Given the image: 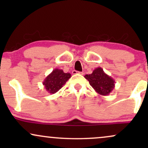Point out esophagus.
<instances>
[{"label": "esophagus", "mask_w": 148, "mask_h": 148, "mask_svg": "<svg viewBox=\"0 0 148 148\" xmlns=\"http://www.w3.org/2000/svg\"><path fill=\"white\" fill-rule=\"evenodd\" d=\"M72 74H84V72H77L76 70H73L72 71Z\"/></svg>", "instance_id": "esophagus-1"}]
</instances>
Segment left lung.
I'll list each match as a JSON object with an SVG mask.
<instances>
[{"mask_svg": "<svg viewBox=\"0 0 148 148\" xmlns=\"http://www.w3.org/2000/svg\"><path fill=\"white\" fill-rule=\"evenodd\" d=\"M99 95H108L115 88V80L103 72L101 67H97L90 74L84 76Z\"/></svg>", "mask_w": 148, "mask_h": 148, "instance_id": "1", "label": "left lung"}]
</instances>
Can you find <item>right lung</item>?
Here are the masks:
<instances>
[{"mask_svg":"<svg viewBox=\"0 0 148 148\" xmlns=\"http://www.w3.org/2000/svg\"><path fill=\"white\" fill-rule=\"evenodd\" d=\"M69 73H64L62 69L56 68L43 81L46 90L50 94L57 92L71 77Z\"/></svg>","mask_w":148,"mask_h":148,"instance_id":"add662e5","label":"right lung"}]
</instances>
